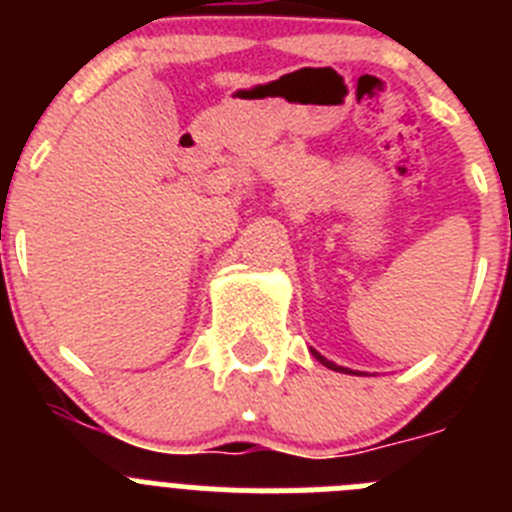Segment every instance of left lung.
<instances>
[{
    "instance_id": "8db88e82",
    "label": "left lung",
    "mask_w": 512,
    "mask_h": 512,
    "mask_svg": "<svg viewBox=\"0 0 512 512\" xmlns=\"http://www.w3.org/2000/svg\"><path fill=\"white\" fill-rule=\"evenodd\" d=\"M312 356H315V359H318L320 364H323V366H328V369H333V372H343V374H359V372H351V369H346V366H338V364H333V361H328V359H325V356H320L318 351H315V348H312Z\"/></svg>"
}]
</instances>
